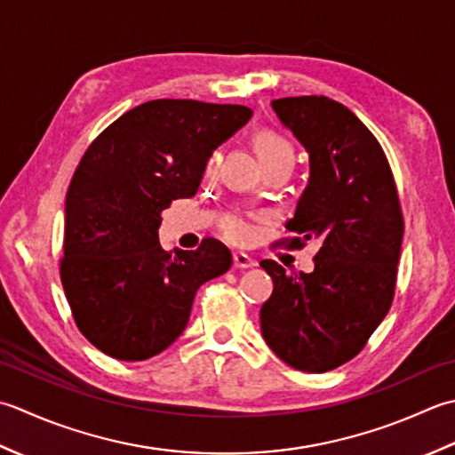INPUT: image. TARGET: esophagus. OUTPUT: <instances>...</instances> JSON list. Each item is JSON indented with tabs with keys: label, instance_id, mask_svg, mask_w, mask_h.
I'll use <instances>...</instances> for the list:
<instances>
[{
	"label": "esophagus",
	"instance_id": "esophagus-1",
	"mask_svg": "<svg viewBox=\"0 0 455 455\" xmlns=\"http://www.w3.org/2000/svg\"><path fill=\"white\" fill-rule=\"evenodd\" d=\"M234 267L235 268H249V267H255V261L245 253H234Z\"/></svg>",
	"mask_w": 455,
	"mask_h": 455
}]
</instances>
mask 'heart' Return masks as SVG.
I'll return each mask as SVG.
<instances>
[{"instance_id":"heart-1","label":"heart","mask_w":455,"mask_h":455,"mask_svg":"<svg viewBox=\"0 0 455 455\" xmlns=\"http://www.w3.org/2000/svg\"><path fill=\"white\" fill-rule=\"evenodd\" d=\"M253 149L257 153V159L259 163H268V161H294V149L292 145L286 141V139L276 133L271 132V129H261V132H257L253 135ZM220 161V155L218 153H212L206 161V174H212L216 171ZM221 231H224V235L229 241H245L249 237V226L245 224L243 220L239 218H229L224 221V226H221Z\"/></svg>"}]
</instances>
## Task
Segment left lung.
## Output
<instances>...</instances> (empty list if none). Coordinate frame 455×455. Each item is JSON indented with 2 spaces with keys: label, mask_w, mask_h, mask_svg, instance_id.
Returning <instances> with one entry per match:
<instances>
[{
  "label": "left lung",
  "mask_w": 455,
  "mask_h": 455,
  "mask_svg": "<svg viewBox=\"0 0 455 455\" xmlns=\"http://www.w3.org/2000/svg\"><path fill=\"white\" fill-rule=\"evenodd\" d=\"M276 117L304 145L310 179L286 221L291 243L318 239L312 273L265 259L273 294L261 333L286 365L326 373L354 359L391 308L403 245L395 179L375 135L326 96L273 100Z\"/></svg>",
  "instance_id": "left-lung-1"
}]
</instances>
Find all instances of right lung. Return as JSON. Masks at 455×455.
Returning a JSON list of instances; mask_svg holds the SVG:
<instances>
[{"mask_svg":"<svg viewBox=\"0 0 455 455\" xmlns=\"http://www.w3.org/2000/svg\"><path fill=\"white\" fill-rule=\"evenodd\" d=\"M245 106L153 100L116 119L82 156L64 208L60 281L92 346L143 361L187 328L200 286L224 275L216 239L196 251L159 243L163 210L196 194L208 156L251 119Z\"/></svg>","mask_w":455,"mask_h":455,"instance_id":"1","label":"right lung"}]
</instances>
